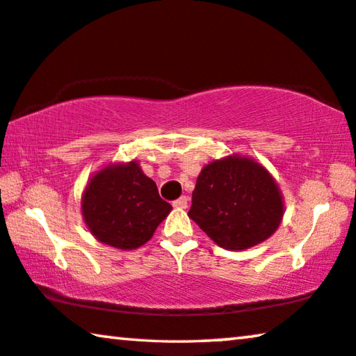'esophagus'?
I'll use <instances>...</instances> for the list:
<instances>
[{"mask_svg":"<svg viewBox=\"0 0 356 356\" xmlns=\"http://www.w3.org/2000/svg\"><path fill=\"white\" fill-rule=\"evenodd\" d=\"M174 208H179V209H185L188 206V198L187 196H180L179 200L174 201Z\"/></svg>","mask_w":356,"mask_h":356,"instance_id":"obj_1","label":"esophagus"}]
</instances>
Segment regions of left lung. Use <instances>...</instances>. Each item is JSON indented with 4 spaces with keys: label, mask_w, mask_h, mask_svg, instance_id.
I'll return each instance as SVG.
<instances>
[{
    "label": "left lung",
    "mask_w": 356,
    "mask_h": 356,
    "mask_svg": "<svg viewBox=\"0 0 356 356\" xmlns=\"http://www.w3.org/2000/svg\"><path fill=\"white\" fill-rule=\"evenodd\" d=\"M284 214L275 179L252 158L230 155L201 169L188 217L216 245L243 251L273 235Z\"/></svg>",
    "instance_id": "obj_1"
}]
</instances>
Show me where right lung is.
I'll return each mask as SVG.
<instances>
[{
	"label": "right lung",
	"instance_id": "add662e5",
	"mask_svg": "<svg viewBox=\"0 0 356 356\" xmlns=\"http://www.w3.org/2000/svg\"><path fill=\"white\" fill-rule=\"evenodd\" d=\"M171 209L137 161L110 163L94 174L81 196V214L89 232L116 249L145 245Z\"/></svg>",
	"mask_w": 356,
	"mask_h": 356
}]
</instances>
